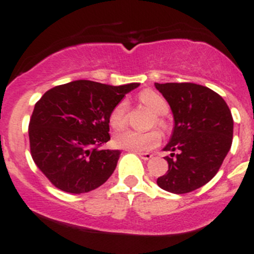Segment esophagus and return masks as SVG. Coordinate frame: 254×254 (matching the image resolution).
<instances>
[{
  "mask_svg": "<svg viewBox=\"0 0 254 254\" xmlns=\"http://www.w3.org/2000/svg\"><path fill=\"white\" fill-rule=\"evenodd\" d=\"M137 154L139 155V157L142 158V159H144V160H148V159H150V158L153 157V155L150 154V153H140V152H137Z\"/></svg>",
  "mask_w": 254,
  "mask_h": 254,
  "instance_id": "esophagus-1",
  "label": "esophagus"
}]
</instances>
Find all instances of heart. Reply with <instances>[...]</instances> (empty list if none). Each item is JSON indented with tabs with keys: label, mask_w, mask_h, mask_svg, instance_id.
Returning a JSON list of instances; mask_svg holds the SVG:
<instances>
[{
	"label": "heart",
	"mask_w": 254,
	"mask_h": 254,
	"mask_svg": "<svg viewBox=\"0 0 254 254\" xmlns=\"http://www.w3.org/2000/svg\"><path fill=\"white\" fill-rule=\"evenodd\" d=\"M138 97H139L140 102L155 115V125L160 128L167 127L165 120L163 117V115L167 114L169 110L167 100L162 95L150 89L143 90ZM128 112H129V104L127 100H121L120 102H117L110 112V126L116 130L126 127L128 124ZM160 139L162 137L157 130H149V132L143 133L128 129L115 135L114 144L119 148L133 150V152H147V150L158 147Z\"/></svg>",
	"instance_id": "1"
}]
</instances>
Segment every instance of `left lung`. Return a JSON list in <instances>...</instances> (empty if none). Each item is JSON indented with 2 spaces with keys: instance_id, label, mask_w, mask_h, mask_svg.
<instances>
[{
  "instance_id": "1",
  "label": "left lung",
  "mask_w": 254,
  "mask_h": 254,
  "mask_svg": "<svg viewBox=\"0 0 254 254\" xmlns=\"http://www.w3.org/2000/svg\"><path fill=\"white\" fill-rule=\"evenodd\" d=\"M174 116V129L165 145L168 172L157 179L163 190L187 194L209 183L232 144L233 119L225 100L211 89L192 82H155Z\"/></svg>"
}]
</instances>
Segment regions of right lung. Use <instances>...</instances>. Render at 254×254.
I'll return each instance as SVG.
<instances>
[{
	"label": "right lung",
	"mask_w": 254,
	"mask_h": 254,
	"mask_svg": "<svg viewBox=\"0 0 254 254\" xmlns=\"http://www.w3.org/2000/svg\"><path fill=\"white\" fill-rule=\"evenodd\" d=\"M138 86L76 80L43 95L29 121V145L36 165L55 188L82 194L111 177L121 152L99 148L110 140L111 110Z\"/></svg>",
	"instance_id": "right-lung-1"
}]
</instances>
